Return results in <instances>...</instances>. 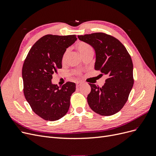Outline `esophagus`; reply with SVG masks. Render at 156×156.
<instances>
[{"label": "esophagus", "instance_id": "1", "mask_svg": "<svg viewBox=\"0 0 156 156\" xmlns=\"http://www.w3.org/2000/svg\"><path fill=\"white\" fill-rule=\"evenodd\" d=\"M82 84V83L81 82H77L76 83V87H80Z\"/></svg>", "mask_w": 156, "mask_h": 156}]
</instances>
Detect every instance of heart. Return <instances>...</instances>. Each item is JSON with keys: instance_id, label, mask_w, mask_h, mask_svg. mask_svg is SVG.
Returning <instances> with one entry per match:
<instances>
[{"instance_id": "b5f03b06", "label": "heart", "mask_w": 156, "mask_h": 156, "mask_svg": "<svg viewBox=\"0 0 156 156\" xmlns=\"http://www.w3.org/2000/svg\"><path fill=\"white\" fill-rule=\"evenodd\" d=\"M76 48L77 49V50L79 51V52L81 55H82V56H83L84 55H85L89 53H91V52H93V49L92 47L89 44L85 43V42L83 41H80L78 42V43L76 44ZM69 52V49H66L62 55V60L64 61L66 58V56L68 55V53Z\"/></svg>"}]
</instances>
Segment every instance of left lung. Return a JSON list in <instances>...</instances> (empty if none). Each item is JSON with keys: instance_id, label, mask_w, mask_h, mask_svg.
Wrapping results in <instances>:
<instances>
[{"instance_id": "1", "label": "left lung", "mask_w": 156, "mask_h": 156, "mask_svg": "<svg viewBox=\"0 0 156 156\" xmlns=\"http://www.w3.org/2000/svg\"><path fill=\"white\" fill-rule=\"evenodd\" d=\"M77 37L94 48L96 53L94 69L107 76L101 88L89 84L91 92L87 97L88 105L92 111L101 116L115 115L125 105L133 85V66L131 56L119 40L105 33Z\"/></svg>"}]
</instances>
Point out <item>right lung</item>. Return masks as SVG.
I'll return each mask as SVG.
<instances>
[{
	"mask_svg": "<svg viewBox=\"0 0 156 156\" xmlns=\"http://www.w3.org/2000/svg\"><path fill=\"white\" fill-rule=\"evenodd\" d=\"M76 40L75 35H45L33 45L23 64L25 97L32 111L45 120H59L69 110L70 97L76 85L67 82L59 87L51 80L62 68L64 51Z\"/></svg>",
	"mask_w": 156,
	"mask_h": 156,
	"instance_id": "1",
	"label": "right lung"
}]
</instances>
